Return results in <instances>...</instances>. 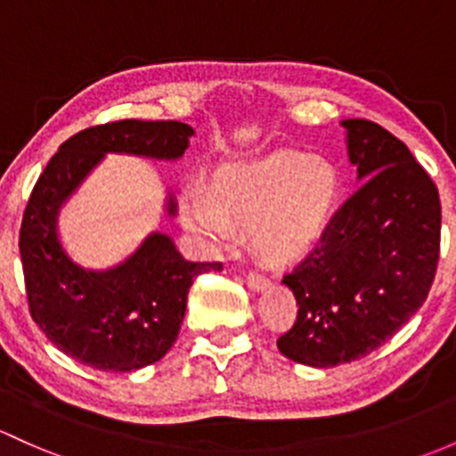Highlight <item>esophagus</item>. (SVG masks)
Wrapping results in <instances>:
<instances>
[{
  "label": "esophagus",
  "mask_w": 456,
  "mask_h": 456,
  "mask_svg": "<svg viewBox=\"0 0 456 456\" xmlns=\"http://www.w3.org/2000/svg\"><path fill=\"white\" fill-rule=\"evenodd\" d=\"M247 284H248V289H253V290H262V289H266V284H268V280L265 275H262V273H257V271H251L247 275Z\"/></svg>",
  "instance_id": "1"
}]
</instances>
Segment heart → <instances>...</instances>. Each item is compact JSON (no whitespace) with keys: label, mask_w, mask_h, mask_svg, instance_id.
Wrapping results in <instances>:
<instances>
[{"label":"heart","mask_w":456,"mask_h":456,"mask_svg":"<svg viewBox=\"0 0 456 456\" xmlns=\"http://www.w3.org/2000/svg\"><path fill=\"white\" fill-rule=\"evenodd\" d=\"M338 194L337 170L316 157L275 152L220 167L209 191L181 194L185 229L212 248L233 240V224H253V240L271 257H295L328 224Z\"/></svg>","instance_id":"1"}]
</instances>
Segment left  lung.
<instances>
[{"label": "left lung", "instance_id": "left-lung-1", "mask_svg": "<svg viewBox=\"0 0 456 456\" xmlns=\"http://www.w3.org/2000/svg\"><path fill=\"white\" fill-rule=\"evenodd\" d=\"M343 126L349 161L367 181L281 280L299 310L277 347L310 367L358 361L389 341L424 305L439 262L442 203L428 172L380 124Z\"/></svg>", "mask_w": 456, "mask_h": 456}]
</instances>
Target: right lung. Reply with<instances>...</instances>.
<instances>
[{
	"instance_id": "right-lung-1",
	"label": "right lung",
	"mask_w": 456,
	"mask_h": 456,
	"mask_svg": "<svg viewBox=\"0 0 456 456\" xmlns=\"http://www.w3.org/2000/svg\"><path fill=\"white\" fill-rule=\"evenodd\" d=\"M183 122L118 119L76 133L47 161L23 209L19 251L28 308L47 338L83 365L133 371L166 356L179 337L196 275L220 262H190L164 233H152L124 265L85 271L65 256L56 236L61 203L104 152L176 159L188 148ZM175 214V203H167Z\"/></svg>"
}]
</instances>
